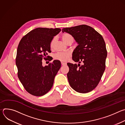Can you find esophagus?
<instances>
[{
	"mask_svg": "<svg viewBox=\"0 0 125 125\" xmlns=\"http://www.w3.org/2000/svg\"><path fill=\"white\" fill-rule=\"evenodd\" d=\"M61 65L62 66H64V65H66V63H64V62H61Z\"/></svg>",
	"mask_w": 125,
	"mask_h": 125,
	"instance_id": "obj_1",
	"label": "esophagus"
}]
</instances>
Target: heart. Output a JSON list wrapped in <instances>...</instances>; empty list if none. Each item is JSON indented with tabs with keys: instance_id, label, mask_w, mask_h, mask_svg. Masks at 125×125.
I'll return each instance as SVG.
<instances>
[{
	"instance_id": "heart-1",
	"label": "heart",
	"mask_w": 125,
	"mask_h": 125,
	"mask_svg": "<svg viewBox=\"0 0 125 125\" xmlns=\"http://www.w3.org/2000/svg\"><path fill=\"white\" fill-rule=\"evenodd\" d=\"M62 39L63 41L66 44H67L70 41H72V42L74 41V39L73 37L71 34L68 33H65L63 34H62ZM55 40H56L55 38H54L51 40L50 44V46L51 48H52L53 46H54ZM70 56H71V54L69 52H59L56 53L54 55V58L56 60L64 62V61H66L70 57Z\"/></svg>"
}]
</instances>
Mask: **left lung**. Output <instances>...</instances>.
Segmentation results:
<instances>
[{
  "instance_id": "obj_1",
  "label": "left lung",
  "mask_w": 125,
  "mask_h": 125,
  "mask_svg": "<svg viewBox=\"0 0 125 125\" xmlns=\"http://www.w3.org/2000/svg\"><path fill=\"white\" fill-rule=\"evenodd\" d=\"M62 31L70 34L78 44L72 59L79 64L67 63L69 84L78 93L90 92L98 85L105 69L107 52L104 39L94 28L85 25L63 28Z\"/></svg>"
}]
</instances>
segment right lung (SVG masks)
Returning a JSON list of instances; mask_svg holds the SVG:
<instances>
[{"instance_id": "1", "label": "right lung", "mask_w": 125, "mask_h": 125, "mask_svg": "<svg viewBox=\"0 0 125 125\" xmlns=\"http://www.w3.org/2000/svg\"><path fill=\"white\" fill-rule=\"evenodd\" d=\"M59 28H38L28 32L20 41L17 50L16 65L18 77L29 94L41 96L51 88L61 67L59 60L43 67L42 59L50 52V42L61 31Z\"/></svg>"}]
</instances>
